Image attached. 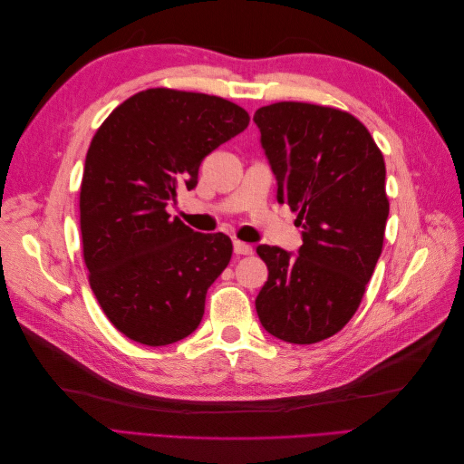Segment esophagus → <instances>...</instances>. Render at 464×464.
<instances>
[{
	"instance_id": "esophagus-1",
	"label": "esophagus",
	"mask_w": 464,
	"mask_h": 464,
	"mask_svg": "<svg viewBox=\"0 0 464 464\" xmlns=\"http://www.w3.org/2000/svg\"><path fill=\"white\" fill-rule=\"evenodd\" d=\"M234 254H236V256H251V254H254V247H251V246L246 244V242L236 240V242H234Z\"/></svg>"
}]
</instances>
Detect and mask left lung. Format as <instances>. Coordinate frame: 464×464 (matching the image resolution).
<instances>
[{
    "instance_id": "8db88e82",
    "label": "left lung",
    "mask_w": 464,
    "mask_h": 464,
    "mask_svg": "<svg viewBox=\"0 0 464 464\" xmlns=\"http://www.w3.org/2000/svg\"><path fill=\"white\" fill-rule=\"evenodd\" d=\"M276 199L298 213V254L257 246L269 278L256 300L276 339L314 344L353 319L383 249L389 199L385 160L348 111L276 102L256 111Z\"/></svg>"
}]
</instances>
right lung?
I'll return each instance as SVG.
<instances>
[{
  "instance_id": "1",
  "label": "right lung",
  "mask_w": 464,
  "mask_h": 464,
  "mask_svg": "<svg viewBox=\"0 0 464 464\" xmlns=\"http://www.w3.org/2000/svg\"><path fill=\"white\" fill-rule=\"evenodd\" d=\"M247 123V111L220 96L147 89L94 133L79 195L82 257L98 304L128 339L164 346L199 327L232 242L191 230L166 207Z\"/></svg>"
}]
</instances>
